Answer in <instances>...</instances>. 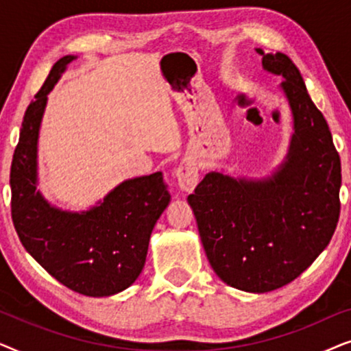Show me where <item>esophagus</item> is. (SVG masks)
Segmentation results:
<instances>
[{
	"label": "esophagus",
	"mask_w": 351,
	"mask_h": 351,
	"mask_svg": "<svg viewBox=\"0 0 351 351\" xmlns=\"http://www.w3.org/2000/svg\"><path fill=\"white\" fill-rule=\"evenodd\" d=\"M176 176H177V184H179L180 190L184 191L193 190L199 180L198 167H196L195 162L191 161H182L179 167H177Z\"/></svg>",
	"instance_id": "1"
}]
</instances>
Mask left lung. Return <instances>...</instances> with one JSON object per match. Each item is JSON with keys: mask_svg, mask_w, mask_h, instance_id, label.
Returning <instances> with one entry per match:
<instances>
[{"mask_svg": "<svg viewBox=\"0 0 351 351\" xmlns=\"http://www.w3.org/2000/svg\"><path fill=\"white\" fill-rule=\"evenodd\" d=\"M262 56L281 75L294 134L275 174L262 180L209 172L189 196L201 243L217 276L246 292H270L294 281L324 251L337 227L340 156L302 75L281 52Z\"/></svg>", "mask_w": 351, "mask_h": 351, "instance_id": "left-lung-1", "label": "left lung"}]
</instances>
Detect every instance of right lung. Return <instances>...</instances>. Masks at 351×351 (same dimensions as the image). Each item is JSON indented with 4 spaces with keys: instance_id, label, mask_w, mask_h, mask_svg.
<instances>
[{
    "instance_id": "add662e5",
    "label": "right lung",
    "mask_w": 351,
    "mask_h": 351,
    "mask_svg": "<svg viewBox=\"0 0 351 351\" xmlns=\"http://www.w3.org/2000/svg\"><path fill=\"white\" fill-rule=\"evenodd\" d=\"M75 59L56 62L23 117L11 165V214L23 247L51 276L83 295L107 297L141 275L152 230L171 195L161 172L124 180L83 213L54 208L36 190V145L47 94Z\"/></svg>"
}]
</instances>
